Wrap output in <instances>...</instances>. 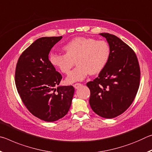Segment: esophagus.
<instances>
[{"label": "esophagus", "mask_w": 152, "mask_h": 152, "mask_svg": "<svg viewBox=\"0 0 152 152\" xmlns=\"http://www.w3.org/2000/svg\"><path fill=\"white\" fill-rule=\"evenodd\" d=\"M73 86H74V88H75L76 89H77V88H78L79 87H80L82 86V84H80V83H76V84H74Z\"/></svg>", "instance_id": "34e87169"}]
</instances>
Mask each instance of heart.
I'll list each match as a JSON object with an SVG mask.
<instances>
[{"label": "heart", "instance_id": "b5f03b06", "mask_svg": "<svg viewBox=\"0 0 152 152\" xmlns=\"http://www.w3.org/2000/svg\"><path fill=\"white\" fill-rule=\"evenodd\" d=\"M66 53H51L50 61L64 74H68L76 60L78 66L68 74V83L82 81L88 74L101 72L110 55V46L106 41L91 37H77L64 46Z\"/></svg>", "mask_w": 152, "mask_h": 152}]
</instances>
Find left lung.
I'll list each match as a JSON object with an SVG mask.
<instances>
[{"label":"left lung","instance_id":"8db88e82","mask_svg":"<svg viewBox=\"0 0 152 152\" xmlns=\"http://www.w3.org/2000/svg\"><path fill=\"white\" fill-rule=\"evenodd\" d=\"M100 35L109 43L110 58L99 76L86 86L91 91L92 110L112 119L124 113L134 101L140 87V68L137 56L127 44L114 35Z\"/></svg>","mask_w":152,"mask_h":152}]
</instances>
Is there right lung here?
Returning <instances> with one entry per match:
<instances>
[{
    "mask_svg": "<svg viewBox=\"0 0 152 152\" xmlns=\"http://www.w3.org/2000/svg\"><path fill=\"white\" fill-rule=\"evenodd\" d=\"M62 36L35 41L20 56L15 69V84L22 102L35 117L56 121L68 113L72 86H58L62 76L49 60V53Z\"/></svg>",
    "mask_w": 152,
    "mask_h": 152,
    "instance_id": "add662e5",
    "label": "right lung"
}]
</instances>
